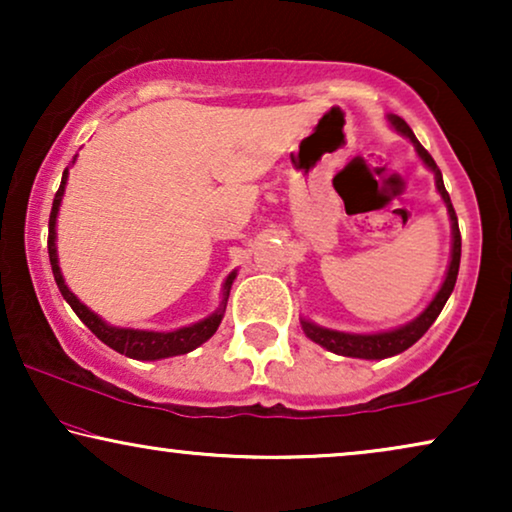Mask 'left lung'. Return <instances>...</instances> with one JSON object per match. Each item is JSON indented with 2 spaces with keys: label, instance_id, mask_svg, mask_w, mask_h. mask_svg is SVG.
Listing matches in <instances>:
<instances>
[{
  "label": "left lung",
  "instance_id": "left-lung-1",
  "mask_svg": "<svg viewBox=\"0 0 512 512\" xmlns=\"http://www.w3.org/2000/svg\"><path fill=\"white\" fill-rule=\"evenodd\" d=\"M387 118H389V123L394 125L398 132H401V135H405L412 144H415L417 156L424 160V165L429 167L433 174H436V188H438L440 198H443V202H445L447 214H450V221H452V256H450V265H447L445 282L438 289L436 296H433L429 307H426V310L419 314L417 319H412L410 324L398 326V328H394V331H382V333H342V331H331V328H321V326L312 324V321H307V319L300 321V324H303L305 335L312 342H317V345L326 347L328 352L340 354V356H352V359H387V356H396V354L405 352V349H408V347L415 345V342L422 338L426 331H429L433 321L438 319L440 310H443L445 303H447V298H450V293L454 291V284H457V275H459L461 235H459V223H457V214H454L450 193L445 191L443 174H440L436 160L431 158V153L426 151L424 146L417 142L415 132L410 130V125L405 123L401 116L389 114Z\"/></svg>",
  "mask_w": 512,
  "mask_h": 512
}]
</instances>
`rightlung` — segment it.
<instances>
[{
  "label": "right lung",
  "instance_id": "obj_1",
  "mask_svg": "<svg viewBox=\"0 0 512 512\" xmlns=\"http://www.w3.org/2000/svg\"><path fill=\"white\" fill-rule=\"evenodd\" d=\"M67 170L62 172V181L58 193L53 198V209H51V219H48V258H51V268H53V277L55 284L62 293V298L67 300L69 307L76 312L83 324H86L90 331H93L97 338H100L104 345L116 349L118 354L130 356V359H139V361H156V359H167V356H179V354H188L193 352L195 347H200L202 342H207L219 328L223 312H226V303L230 296V286H233V279L237 272H230L226 284H223V300L219 305V310L214 314H209L207 319L198 321V324L177 328V331H137V328H118L111 326L104 321L102 317H97L93 310H88L86 305L81 303L79 298L74 296L72 291L67 289L65 279H62L60 265H58V249H55V221H58V212H60V202L62 195H65V184H67Z\"/></svg>",
  "mask_w": 512,
  "mask_h": 512
}]
</instances>
